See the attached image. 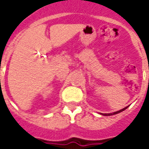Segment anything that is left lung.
Instances as JSON below:
<instances>
[{"label":"left lung","instance_id":"obj_1","mask_svg":"<svg viewBox=\"0 0 149 149\" xmlns=\"http://www.w3.org/2000/svg\"><path fill=\"white\" fill-rule=\"evenodd\" d=\"M128 107V106L125 107V108H124V109H120V110H119V111H117V112H112V113H104H104H103L102 115H104V116H112V115H115V114H117V113H120V112H123V111H124V110L126 109H127Z\"/></svg>","mask_w":149,"mask_h":149}]
</instances>
